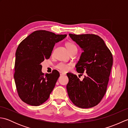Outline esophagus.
<instances>
[{
  "instance_id": "esophagus-1",
  "label": "esophagus",
  "mask_w": 128,
  "mask_h": 128,
  "mask_svg": "<svg viewBox=\"0 0 128 128\" xmlns=\"http://www.w3.org/2000/svg\"><path fill=\"white\" fill-rule=\"evenodd\" d=\"M66 74L64 72H60V76H64V75H66Z\"/></svg>"
}]
</instances>
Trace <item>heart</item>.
Here are the masks:
<instances>
[{"instance_id": "heart-1", "label": "heart", "mask_w": 128, "mask_h": 128, "mask_svg": "<svg viewBox=\"0 0 128 128\" xmlns=\"http://www.w3.org/2000/svg\"><path fill=\"white\" fill-rule=\"evenodd\" d=\"M66 46L68 49V50L69 51L70 53L72 50H74L77 49L76 46L74 43L70 42H66ZM70 66H71V64L70 63H66V62H60L58 64H56V68L62 72H66L70 69Z\"/></svg>"}]
</instances>
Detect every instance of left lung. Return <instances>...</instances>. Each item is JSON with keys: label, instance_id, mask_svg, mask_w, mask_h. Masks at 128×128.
<instances>
[{"label": "left lung", "instance_id": "8db88e82", "mask_svg": "<svg viewBox=\"0 0 128 128\" xmlns=\"http://www.w3.org/2000/svg\"><path fill=\"white\" fill-rule=\"evenodd\" d=\"M69 36L83 50L76 65V71L86 74L80 81L76 75L67 74L68 94L77 107H93L100 102L107 91L113 65L112 54L104 40L97 35L69 34Z\"/></svg>", "mask_w": 128, "mask_h": 128}]
</instances>
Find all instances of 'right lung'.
Here are the masks:
<instances>
[{
  "instance_id": "right-lung-1",
  "label": "right lung",
  "mask_w": 128,
  "mask_h": 128,
  "mask_svg": "<svg viewBox=\"0 0 128 128\" xmlns=\"http://www.w3.org/2000/svg\"><path fill=\"white\" fill-rule=\"evenodd\" d=\"M66 36L38 30L19 44L15 53L14 79L18 96L23 102L38 106L48 99L60 74L54 70L44 75L40 63L50 58L56 43Z\"/></svg>"
}]
</instances>
